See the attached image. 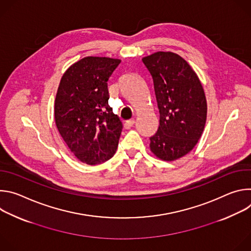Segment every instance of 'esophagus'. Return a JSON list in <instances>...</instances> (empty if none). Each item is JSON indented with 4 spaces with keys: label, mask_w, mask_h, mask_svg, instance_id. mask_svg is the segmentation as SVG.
Returning <instances> with one entry per match:
<instances>
[{
    "label": "esophagus",
    "mask_w": 251,
    "mask_h": 251,
    "mask_svg": "<svg viewBox=\"0 0 251 251\" xmlns=\"http://www.w3.org/2000/svg\"><path fill=\"white\" fill-rule=\"evenodd\" d=\"M134 124H135L134 120H128V121H126L124 123V128L125 129H130V128H132L134 126Z\"/></svg>",
    "instance_id": "34e87169"
}]
</instances>
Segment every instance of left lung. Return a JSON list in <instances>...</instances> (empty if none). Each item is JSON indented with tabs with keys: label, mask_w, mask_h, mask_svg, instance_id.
<instances>
[{
	"label": "left lung",
	"mask_w": 251,
	"mask_h": 251,
	"mask_svg": "<svg viewBox=\"0 0 251 251\" xmlns=\"http://www.w3.org/2000/svg\"><path fill=\"white\" fill-rule=\"evenodd\" d=\"M150 73L160 113L150 149L164 161H175L193 150L206 121L202 85L190 64L178 54L158 51L142 58Z\"/></svg>",
	"instance_id": "1"
}]
</instances>
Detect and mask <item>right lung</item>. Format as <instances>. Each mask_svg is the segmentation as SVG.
Listing matches in <instances>:
<instances>
[{"label":"right lung","mask_w":251,"mask_h":251,"mask_svg":"<svg viewBox=\"0 0 251 251\" xmlns=\"http://www.w3.org/2000/svg\"><path fill=\"white\" fill-rule=\"evenodd\" d=\"M120 59L86 56L60 79L54 102L57 130L75 156L87 165L112 158L122 122L108 104V81Z\"/></svg>","instance_id":"obj_1"}]
</instances>
